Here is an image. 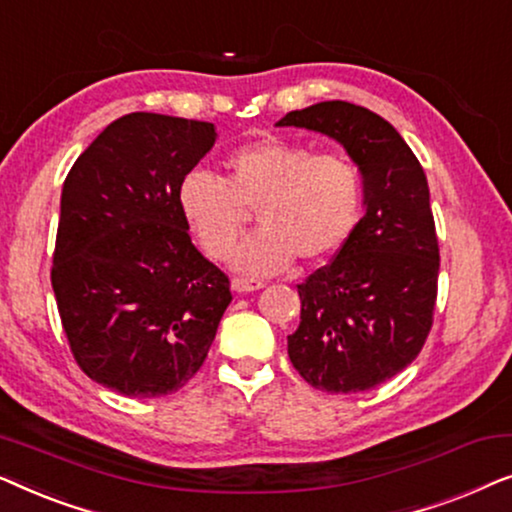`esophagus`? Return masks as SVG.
I'll return each instance as SVG.
<instances>
[{
  "label": "esophagus",
  "instance_id": "esophagus-1",
  "mask_svg": "<svg viewBox=\"0 0 512 512\" xmlns=\"http://www.w3.org/2000/svg\"><path fill=\"white\" fill-rule=\"evenodd\" d=\"M230 286H233V291L237 293H249V291L263 289V282H258V279H247V277H235Z\"/></svg>",
  "mask_w": 512,
  "mask_h": 512
}]
</instances>
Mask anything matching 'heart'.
I'll return each instance as SVG.
<instances>
[{"label":"heart","instance_id":"1","mask_svg":"<svg viewBox=\"0 0 512 512\" xmlns=\"http://www.w3.org/2000/svg\"><path fill=\"white\" fill-rule=\"evenodd\" d=\"M226 177L193 170L179 184V207L202 249L226 258L256 209L261 228L235 251V270L263 277L296 254L324 261L345 247L361 219L363 179L345 156L314 153L284 139H258L223 160Z\"/></svg>","mask_w":512,"mask_h":512}]
</instances>
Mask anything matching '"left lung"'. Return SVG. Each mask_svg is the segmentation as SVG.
Wrapping results in <instances>:
<instances>
[{"label":"left lung","instance_id":"1","mask_svg":"<svg viewBox=\"0 0 512 512\" xmlns=\"http://www.w3.org/2000/svg\"><path fill=\"white\" fill-rule=\"evenodd\" d=\"M277 128L335 139L361 172L366 214L333 261L298 284L289 359L314 389L368 391L417 359L433 324L440 256L426 174L394 125L356 104H312Z\"/></svg>","mask_w":512,"mask_h":512}]
</instances>
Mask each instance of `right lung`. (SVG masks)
<instances>
[{"label":"right lung","instance_id":"obj_1","mask_svg":"<svg viewBox=\"0 0 512 512\" xmlns=\"http://www.w3.org/2000/svg\"><path fill=\"white\" fill-rule=\"evenodd\" d=\"M214 123L135 111L76 158L60 198L51 284L83 373L123 396L184 387L207 359L230 282L195 249L179 184Z\"/></svg>","mask_w":512,"mask_h":512}]
</instances>
